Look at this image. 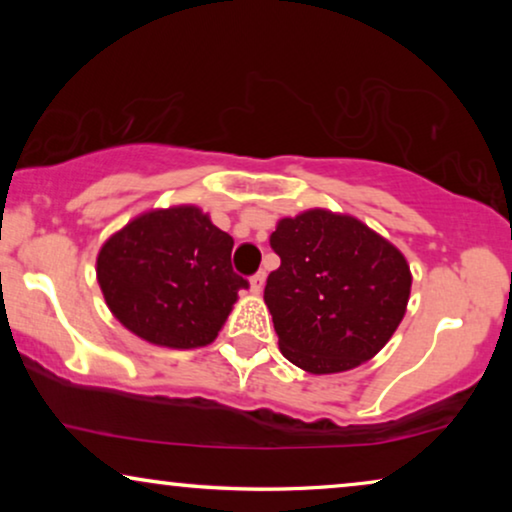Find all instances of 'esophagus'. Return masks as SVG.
<instances>
[{"label":"esophagus","instance_id":"34e87169","mask_svg":"<svg viewBox=\"0 0 512 512\" xmlns=\"http://www.w3.org/2000/svg\"><path fill=\"white\" fill-rule=\"evenodd\" d=\"M251 293H261L263 291V284H265V272H256L254 277H251Z\"/></svg>","mask_w":512,"mask_h":512}]
</instances>
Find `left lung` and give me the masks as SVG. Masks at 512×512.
<instances>
[{
  "mask_svg": "<svg viewBox=\"0 0 512 512\" xmlns=\"http://www.w3.org/2000/svg\"><path fill=\"white\" fill-rule=\"evenodd\" d=\"M279 268L265 305L291 363L314 375L373 359L401 324L410 268L401 251L352 216L310 209L270 235Z\"/></svg>",
  "mask_w": 512,
  "mask_h": 512,
  "instance_id": "left-lung-1",
  "label": "left lung"
}]
</instances>
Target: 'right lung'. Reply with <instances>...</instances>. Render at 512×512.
Wrapping results in <instances>:
<instances>
[{
	"label": "right lung",
	"instance_id": "right-lung-1",
	"mask_svg": "<svg viewBox=\"0 0 512 512\" xmlns=\"http://www.w3.org/2000/svg\"><path fill=\"white\" fill-rule=\"evenodd\" d=\"M233 237L198 207L137 216L97 256V282L121 324L153 345L205 347L249 282L230 263Z\"/></svg>",
	"mask_w": 512,
	"mask_h": 512
}]
</instances>
